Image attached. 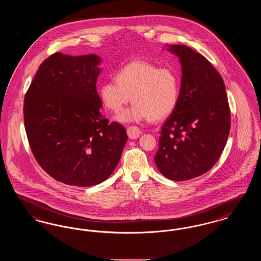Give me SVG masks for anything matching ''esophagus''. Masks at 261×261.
<instances>
[{"instance_id":"1","label":"esophagus","mask_w":261,"mask_h":261,"mask_svg":"<svg viewBox=\"0 0 261 261\" xmlns=\"http://www.w3.org/2000/svg\"><path fill=\"white\" fill-rule=\"evenodd\" d=\"M127 134L130 139H137L140 136L141 131L137 126H129L127 128Z\"/></svg>"}]
</instances>
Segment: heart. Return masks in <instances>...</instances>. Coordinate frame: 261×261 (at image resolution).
<instances>
[{
  "mask_svg": "<svg viewBox=\"0 0 261 261\" xmlns=\"http://www.w3.org/2000/svg\"><path fill=\"white\" fill-rule=\"evenodd\" d=\"M115 80L101 84L99 97L109 110L116 113L132 97L134 105L117 116L122 122L162 120L173 112L180 96V78L174 69L142 60L125 64L117 71Z\"/></svg>",
  "mask_w": 261,
  "mask_h": 261,
  "instance_id": "heart-1",
  "label": "heart"
}]
</instances>
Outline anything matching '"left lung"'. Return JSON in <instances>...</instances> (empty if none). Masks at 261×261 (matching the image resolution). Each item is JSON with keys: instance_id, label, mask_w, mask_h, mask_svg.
Segmentation results:
<instances>
[{"instance_id": "1", "label": "left lung", "mask_w": 261, "mask_h": 261, "mask_svg": "<svg viewBox=\"0 0 261 261\" xmlns=\"http://www.w3.org/2000/svg\"><path fill=\"white\" fill-rule=\"evenodd\" d=\"M182 65L180 96L161 130L154 162L173 181L211 170L223 151L231 115L221 75L202 55L185 45L168 46Z\"/></svg>"}]
</instances>
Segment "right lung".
Segmentation results:
<instances>
[{
  "mask_svg": "<svg viewBox=\"0 0 261 261\" xmlns=\"http://www.w3.org/2000/svg\"><path fill=\"white\" fill-rule=\"evenodd\" d=\"M100 59L55 53L39 66L25 94V131L39 165L72 186L98 185L117 166L127 133L100 112Z\"/></svg>",
  "mask_w": 261,
  "mask_h": 261,
  "instance_id": "obj_1",
  "label": "right lung"
}]
</instances>
